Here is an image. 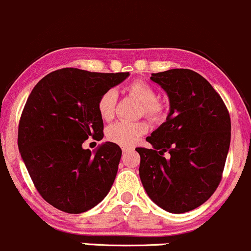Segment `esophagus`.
<instances>
[{
  "label": "esophagus",
  "instance_id": "obj_1",
  "mask_svg": "<svg viewBox=\"0 0 251 251\" xmlns=\"http://www.w3.org/2000/svg\"><path fill=\"white\" fill-rule=\"evenodd\" d=\"M131 150H133V147H128V146H123V147H122V151H123V152L131 151Z\"/></svg>",
  "mask_w": 251,
  "mask_h": 251
}]
</instances>
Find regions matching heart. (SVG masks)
Listing matches in <instances>:
<instances>
[{"mask_svg": "<svg viewBox=\"0 0 251 251\" xmlns=\"http://www.w3.org/2000/svg\"><path fill=\"white\" fill-rule=\"evenodd\" d=\"M130 97L135 98L141 102L140 113L145 115L151 121H158L163 117L165 105L163 101L157 99L156 89L143 79H135L126 88ZM116 104H117V93L115 89H107L100 95L97 108L100 117L104 121H111L115 116ZM149 129L146 122H126L118 121L106 129V136L110 141L122 146H131L143 136Z\"/></svg>", "mask_w": 251, "mask_h": 251, "instance_id": "obj_1", "label": "heart"}]
</instances>
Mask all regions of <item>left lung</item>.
<instances>
[{
	"label": "left lung",
	"instance_id": "8db88e82",
	"mask_svg": "<svg viewBox=\"0 0 251 251\" xmlns=\"http://www.w3.org/2000/svg\"><path fill=\"white\" fill-rule=\"evenodd\" d=\"M167 92V121L147 136L151 149L138 147L141 182L164 210L181 214L202 205L222 179L231 118L219 93L197 72L173 69L152 74Z\"/></svg>",
	"mask_w": 251,
	"mask_h": 251
}]
</instances>
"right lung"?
<instances>
[{
	"label": "right lung",
	"instance_id": "right-lung-1",
	"mask_svg": "<svg viewBox=\"0 0 251 251\" xmlns=\"http://www.w3.org/2000/svg\"><path fill=\"white\" fill-rule=\"evenodd\" d=\"M128 76L60 69L43 77L27 98L18 147L36 190L54 208L84 213L106 197L122 150L107 141L92 154L82 144L104 138L98 100Z\"/></svg>",
	"mask_w": 251,
	"mask_h": 251
}]
</instances>
